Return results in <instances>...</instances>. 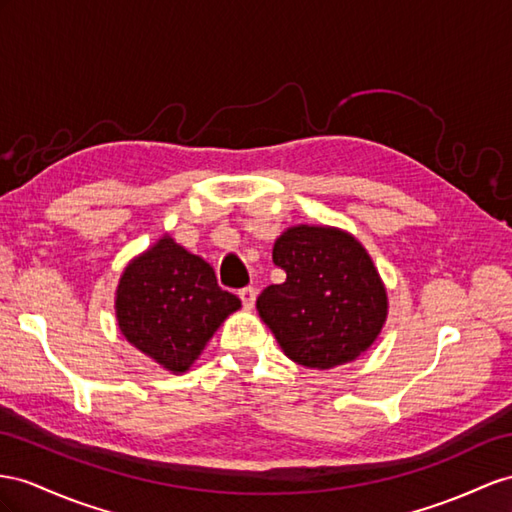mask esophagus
Wrapping results in <instances>:
<instances>
[{"instance_id":"esophagus-1","label":"esophagus","mask_w":512,"mask_h":512,"mask_svg":"<svg viewBox=\"0 0 512 512\" xmlns=\"http://www.w3.org/2000/svg\"><path fill=\"white\" fill-rule=\"evenodd\" d=\"M240 298H242L244 309H253L257 300V290L255 287H244V290H240Z\"/></svg>"}]
</instances>
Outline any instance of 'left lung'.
<instances>
[{
  "label": "left lung",
  "instance_id": "left-lung-1",
  "mask_svg": "<svg viewBox=\"0 0 512 512\" xmlns=\"http://www.w3.org/2000/svg\"><path fill=\"white\" fill-rule=\"evenodd\" d=\"M281 285L257 298L285 357L331 370L361 357L387 322L385 283L355 235L326 225L287 227L272 248Z\"/></svg>",
  "mask_w": 512,
  "mask_h": 512
}]
</instances>
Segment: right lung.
<instances>
[{
  "mask_svg": "<svg viewBox=\"0 0 512 512\" xmlns=\"http://www.w3.org/2000/svg\"><path fill=\"white\" fill-rule=\"evenodd\" d=\"M240 298L218 287L214 268L168 233L125 266L116 285V322L127 342L170 374H183Z\"/></svg>",
  "mask_w": 512,
  "mask_h": 512,
  "instance_id": "obj_1",
  "label": "right lung"
}]
</instances>
